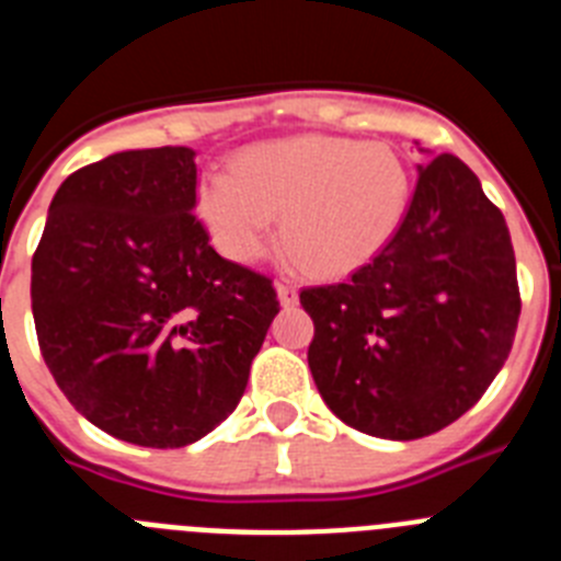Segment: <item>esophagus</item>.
<instances>
[{"mask_svg":"<svg viewBox=\"0 0 561 561\" xmlns=\"http://www.w3.org/2000/svg\"><path fill=\"white\" fill-rule=\"evenodd\" d=\"M277 300H280V304L284 306H295L297 304V289L291 284H284V280H280V284H277Z\"/></svg>","mask_w":561,"mask_h":561,"instance_id":"34e87169","label":"esophagus"}]
</instances>
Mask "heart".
Wrapping results in <instances>:
<instances>
[{
  "mask_svg": "<svg viewBox=\"0 0 561 561\" xmlns=\"http://www.w3.org/2000/svg\"><path fill=\"white\" fill-rule=\"evenodd\" d=\"M410 202V171L388 146L340 137H291L247 148L232 171H210L196 213L213 244L255 264L284 241L317 275H336L388 244Z\"/></svg>",
  "mask_w": 561,
  "mask_h": 561,
  "instance_id": "1",
  "label": "heart"
}]
</instances>
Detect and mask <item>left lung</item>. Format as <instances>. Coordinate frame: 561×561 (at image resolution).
<instances>
[{
	"instance_id": "obj_1",
	"label": "left lung",
	"mask_w": 561,
	"mask_h": 561,
	"mask_svg": "<svg viewBox=\"0 0 561 561\" xmlns=\"http://www.w3.org/2000/svg\"><path fill=\"white\" fill-rule=\"evenodd\" d=\"M309 368L331 413L359 433L413 440L489 390L519 320L503 213L458 157L421 168L388 244L345 284L306 286Z\"/></svg>"
}]
</instances>
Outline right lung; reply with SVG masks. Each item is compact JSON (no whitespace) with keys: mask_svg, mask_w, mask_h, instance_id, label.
I'll list each match as a JSON object with an SVG mask.
<instances>
[{"mask_svg":"<svg viewBox=\"0 0 561 561\" xmlns=\"http://www.w3.org/2000/svg\"><path fill=\"white\" fill-rule=\"evenodd\" d=\"M193 157L142 148L69 173L30 275L61 393L103 433L153 449L187 447L238 408L280 311L272 277L210 247Z\"/></svg>","mask_w":561,"mask_h":561,"instance_id":"add662e5","label":"right lung"}]
</instances>
